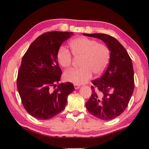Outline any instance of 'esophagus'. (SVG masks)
Instances as JSON below:
<instances>
[{"label": "esophagus", "instance_id": "34e87169", "mask_svg": "<svg viewBox=\"0 0 149 149\" xmlns=\"http://www.w3.org/2000/svg\"><path fill=\"white\" fill-rule=\"evenodd\" d=\"M74 87H75V89H79L80 88V85H77V84H74Z\"/></svg>", "mask_w": 149, "mask_h": 149}]
</instances>
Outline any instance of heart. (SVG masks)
Listing matches in <instances>:
<instances>
[{"label": "heart", "mask_w": 149, "mask_h": 149, "mask_svg": "<svg viewBox=\"0 0 149 149\" xmlns=\"http://www.w3.org/2000/svg\"><path fill=\"white\" fill-rule=\"evenodd\" d=\"M72 54L75 57H81L79 68L68 70L64 73L66 81L74 84H83L92 77L93 73L96 75L102 74L109 64L111 52L106 45L86 37H79L70 42ZM56 58L60 65L68 68L71 65L72 56L64 46L58 48Z\"/></svg>", "instance_id": "b5f03b06"}]
</instances>
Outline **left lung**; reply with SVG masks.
Segmentation results:
<instances>
[{
    "mask_svg": "<svg viewBox=\"0 0 149 149\" xmlns=\"http://www.w3.org/2000/svg\"><path fill=\"white\" fill-rule=\"evenodd\" d=\"M83 34L100 39L111 52L109 65L104 75L92 81V94L86 102V109L101 120L114 119L126 109L134 90L132 59L115 38L105 34Z\"/></svg>",
    "mask_w": 149,
    "mask_h": 149,
    "instance_id": "1",
    "label": "left lung"
}]
</instances>
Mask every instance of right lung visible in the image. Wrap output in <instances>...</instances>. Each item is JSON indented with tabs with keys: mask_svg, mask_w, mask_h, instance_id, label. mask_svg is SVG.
Listing matches in <instances>:
<instances>
[{
	"mask_svg": "<svg viewBox=\"0 0 149 149\" xmlns=\"http://www.w3.org/2000/svg\"><path fill=\"white\" fill-rule=\"evenodd\" d=\"M73 35L72 32H45L32 43L23 56L17 90L24 108L38 119H50L63 111L68 96L75 90L72 83H58L62 70L56 58L58 48Z\"/></svg>",
	"mask_w": 149,
	"mask_h": 149,
	"instance_id": "obj_1",
	"label": "right lung"
}]
</instances>
